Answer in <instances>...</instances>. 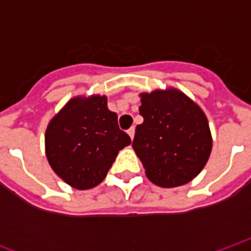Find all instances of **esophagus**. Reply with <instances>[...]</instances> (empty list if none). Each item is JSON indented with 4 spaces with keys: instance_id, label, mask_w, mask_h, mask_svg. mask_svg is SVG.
I'll use <instances>...</instances> for the list:
<instances>
[{
    "instance_id": "34e87169",
    "label": "esophagus",
    "mask_w": 251,
    "mask_h": 251,
    "mask_svg": "<svg viewBox=\"0 0 251 251\" xmlns=\"http://www.w3.org/2000/svg\"><path fill=\"white\" fill-rule=\"evenodd\" d=\"M134 133H136V129H134V127H130V129H129V130H127V134H129V136H130L131 140H133V138H134Z\"/></svg>"
}]
</instances>
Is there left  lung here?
<instances>
[{
    "mask_svg": "<svg viewBox=\"0 0 251 251\" xmlns=\"http://www.w3.org/2000/svg\"><path fill=\"white\" fill-rule=\"evenodd\" d=\"M133 149L153 184L175 188L195 179L208 161L212 137L204 111L174 87L141 93Z\"/></svg>",
    "mask_w": 251,
    "mask_h": 251,
    "instance_id": "obj_1",
    "label": "left lung"
}]
</instances>
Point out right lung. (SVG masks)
Instances as JSON below:
<instances>
[{"instance_id": "right-lung-1", "label": "right lung", "mask_w": 251, "mask_h": 251, "mask_svg": "<svg viewBox=\"0 0 251 251\" xmlns=\"http://www.w3.org/2000/svg\"><path fill=\"white\" fill-rule=\"evenodd\" d=\"M130 142L117 114L107 109L106 95H77L47 126L46 156L63 181L90 189L103 181L118 152Z\"/></svg>"}]
</instances>
